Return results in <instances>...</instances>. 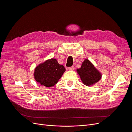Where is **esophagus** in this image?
I'll return each mask as SVG.
<instances>
[{
	"label": "esophagus",
	"instance_id": "esophagus-1",
	"mask_svg": "<svg viewBox=\"0 0 132 132\" xmlns=\"http://www.w3.org/2000/svg\"><path fill=\"white\" fill-rule=\"evenodd\" d=\"M68 69L69 70H70V71H73V70H74V66H71V67H68Z\"/></svg>",
	"mask_w": 132,
	"mask_h": 132
}]
</instances>
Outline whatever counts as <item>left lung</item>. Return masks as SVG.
<instances>
[{
    "instance_id": "8db88e82",
    "label": "left lung",
    "mask_w": 132,
    "mask_h": 132,
    "mask_svg": "<svg viewBox=\"0 0 132 132\" xmlns=\"http://www.w3.org/2000/svg\"><path fill=\"white\" fill-rule=\"evenodd\" d=\"M77 71L82 82L87 86H90L96 84L102 77L100 72L87 59L82 62L81 68L77 69Z\"/></svg>"
}]
</instances>
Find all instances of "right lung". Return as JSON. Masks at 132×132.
I'll return each instance as SVG.
<instances>
[{"label":"right lung","mask_w":132,"mask_h":132,"mask_svg":"<svg viewBox=\"0 0 132 132\" xmlns=\"http://www.w3.org/2000/svg\"><path fill=\"white\" fill-rule=\"evenodd\" d=\"M65 71L63 65L52 58L38 65L35 70L34 78L42 86L51 87L57 84Z\"/></svg>","instance_id":"right-lung-1"}]
</instances>
